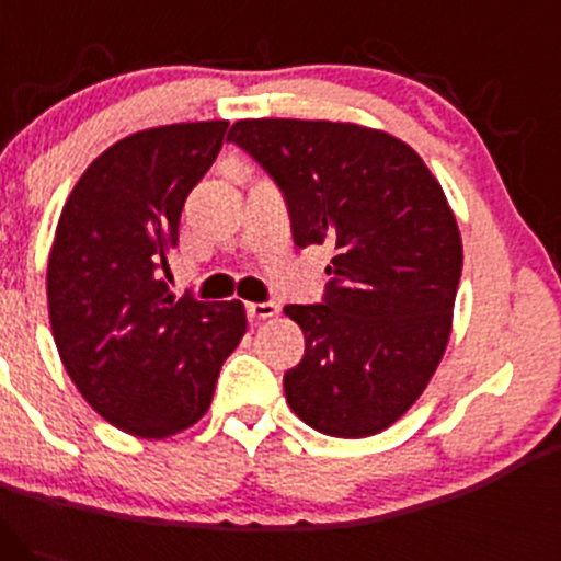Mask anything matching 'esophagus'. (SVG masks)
<instances>
[{"instance_id":"1","label":"esophagus","mask_w":561,"mask_h":561,"mask_svg":"<svg viewBox=\"0 0 561 561\" xmlns=\"http://www.w3.org/2000/svg\"><path fill=\"white\" fill-rule=\"evenodd\" d=\"M247 314L249 320H267L273 318V314H278V305L275 301H249L247 305Z\"/></svg>"}]
</instances>
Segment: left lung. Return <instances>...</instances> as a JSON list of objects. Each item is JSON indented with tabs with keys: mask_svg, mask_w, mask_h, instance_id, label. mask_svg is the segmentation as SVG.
Instances as JSON below:
<instances>
[{
	"mask_svg": "<svg viewBox=\"0 0 561 561\" xmlns=\"http://www.w3.org/2000/svg\"><path fill=\"white\" fill-rule=\"evenodd\" d=\"M228 142L278 185L297 247L336 251L323 299L283 307L305 331L288 405L331 437L387 430L450 336L463 251L443 187L411 145L355 124L247 118Z\"/></svg>",
	"mask_w": 561,
	"mask_h": 561,
	"instance_id": "8db88e82",
	"label": "left lung"
}]
</instances>
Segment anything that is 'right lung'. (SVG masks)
Listing matches in <instances>:
<instances>
[{
	"label": "right lung",
	"instance_id": "right-lung-1",
	"mask_svg": "<svg viewBox=\"0 0 561 561\" xmlns=\"http://www.w3.org/2000/svg\"><path fill=\"white\" fill-rule=\"evenodd\" d=\"M225 129L169 124L111 145L68 196L49 251L60 360L81 398L137 437L196 424L247 331L241 301L174 299L161 280L187 193L209 172Z\"/></svg>",
	"mask_w": 561,
	"mask_h": 561
}]
</instances>
